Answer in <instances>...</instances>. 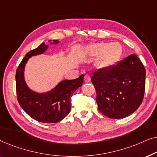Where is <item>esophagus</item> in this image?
Returning a JSON list of instances; mask_svg holds the SVG:
<instances>
[{"instance_id": "1", "label": "esophagus", "mask_w": 157, "mask_h": 157, "mask_svg": "<svg viewBox=\"0 0 157 157\" xmlns=\"http://www.w3.org/2000/svg\"><path fill=\"white\" fill-rule=\"evenodd\" d=\"M90 80H91V77L89 74H86L84 76V81L85 82H89Z\"/></svg>"}]
</instances>
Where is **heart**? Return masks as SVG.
Returning a JSON list of instances; mask_svg holds the SVG:
<instances>
[{
	"instance_id": "1",
	"label": "heart",
	"mask_w": 157,
	"mask_h": 157,
	"mask_svg": "<svg viewBox=\"0 0 157 157\" xmlns=\"http://www.w3.org/2000/svg\"><path fill=\"white\" fill-rule=\"evenodd\" d=\"M89 51L94 56L100 55L98 62L101 65L109 66L117 61L121 54V49L117 44L98 43L91 45Z\"/></svg>"
}]
</instances>
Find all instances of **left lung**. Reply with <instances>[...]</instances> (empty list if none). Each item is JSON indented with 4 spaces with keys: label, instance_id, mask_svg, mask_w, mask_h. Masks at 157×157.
Returning a JSON list of instances; mask_svg holds the SVG:
<instances>
[{
    "label": "left lung",
    "instance_id": "1",
    "mask_svg": "<svg viewBox=\"0 0 157 157\" xmlns=\"http://www.w3.org/2000/svg\"><path fill=\"white\" fill-rule=\"evenodd\" d=\"M91 82L96 91L98 110L111 119H123L134 112L142 102L146 70L135 54L113 66L94 71Z\"/></svg>",
    "mask_w": 157,
    "mask_h": 157
}]
</instances>
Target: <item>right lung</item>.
Masks as SVG:
<instances>
[{"label":"right lung","mask_w":157,"mask_h":157,"mask_svg":"<svg viewBox=\"0 0 157 157\" xmlns=\"http://www.w3.org/2000/svg\"><path fill=\"white\" fill-rule=\"evenodd\" d=\"M51 44H56L53 40ZM48 48L42 43L38 48L25 54L16 73L17 99L25 112L32 119L43 123H56L64 119L71 111V97L75 91L83 84L84 75L74 80H63L54 89L46 93L38 94L28 87L24 79V68L28 60L33 56L41 54Z\"/></svg>","instance_id":"add662e5"}]
</instances>
